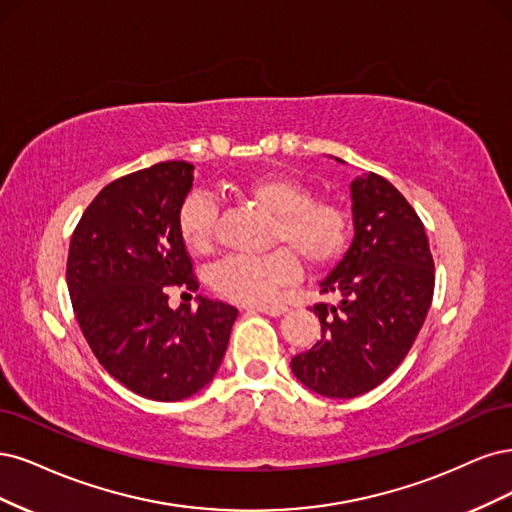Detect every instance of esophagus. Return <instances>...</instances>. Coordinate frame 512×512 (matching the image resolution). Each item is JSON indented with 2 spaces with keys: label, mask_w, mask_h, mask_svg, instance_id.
<instances>
[{
  "label": "esophagus",
  "mask_w": 512,
  "mask_h": 512,
  "mask_svg": "<svg viewBox=\"0 0 512 512\" xmlns=\"http://www.w3.org/2000/svg\"><path fill=\"white\" fill-rule=\"evenodd\" d=\"M255 310L261 312V315H268V317H280V315H285V312H287V306L272 304V306H257Z\"/></svg>",
  "instance_id": "34e87169"
}]
</instances>
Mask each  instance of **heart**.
Listing matches in <instances>:
<instances>
[{"instance_id":"heart-1","label":"heart","mask_w":512,"mask_h":512,"mask_svg":"<svg viewBox=\"0 0 512 512\" xmlns=\"http://www.w3.org/2000/svg\"><path fill=\"white\" fill-rule=\"evenodd\" d=\"M272 219L266 255H232L210 270V285L223 298L238 304H268L278 289L298 278L300 257L308 268H325L344 253L349 240V214L329 200H312V191L291 176L263 174L234 185ZM217 204L206 193H191L178 210L180 240L193 253H206L214 238Z\"/></svg>"}]
</instances>
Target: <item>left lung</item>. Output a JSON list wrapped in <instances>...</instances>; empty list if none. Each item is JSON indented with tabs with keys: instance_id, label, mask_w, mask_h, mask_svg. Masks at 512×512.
Listing matches in <instances>:
<instances>
[{
	"instance_id": "8db88e82",
	"label": "left lung",
	"mask_w": 512,
	"mask_h": 512,
	"mask_svg": "<svg viewBox=\"0 0 512 512\" xmlns=\"http://www.w3.org/2000/svg\"><path fill=\"white\" fill-rule=\"evenodd\" d=\"M342 161V159H338ZM355 236L321 283L340 304H317L321 340L291 359L302 385L325 398H357L402 364L434 295V259L425 227L387 178L351 183Z\"/></svg>"
}]
</instances>
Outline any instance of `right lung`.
Returning a JSON list of instances; mask_svg holds the SVG:
<instances>
[{"label":"right lung","mask_w":512,"mask_h":512,"mask_svg":"<svg viewBox=\"0 0 512 512\" xmlns=\"http://www.w3.org/2000/svg\"><path fill=\"white\" fill-rule=\"evenodd\" d=\"M193 170L163 161L112 180L70 242L68 289L91 351L119 383L157 402L191 398L212 381L238 317L202 295L197 310L168 306L170 287L197 289L178 234Z\"/></svg>","instance_id":"obj_1"}]
</instances>
